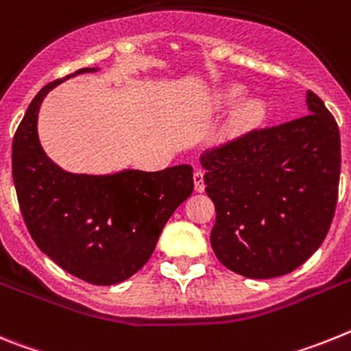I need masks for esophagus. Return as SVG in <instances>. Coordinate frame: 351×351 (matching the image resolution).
Masks as SVG:
<instances>
[{
  "instance_id": "obj_1",
  "label": "esophagus",
  "mask_w": 351,
  "mask_h": 351,
  "mask_svg": "<svg viewBox=\"0 0 351 351\" xmlns=\"http://www.w3.org/2000/svg\"><path fill=\"white\" fill-rule=\"evenodd\" d=\"M194 189H196V193H203L205 191V178H203V171L201 169L194 171Z\"/></svg>"
}]
</instances>
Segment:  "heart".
Masks as SVG:
<instances>
[{
	"label": "heart",
	"mask_w": 351,
	"mask_h": 351,
	"mask_svg": "<svg viewBox=\"0 0 351 351\" xmlns=\"http://www.w3.org/2000/svg\"><path fill=\"white\" fill-rule=\"evenodd\" d=\"M243 97H245V88L240 86V84H231L219 93L217 102L219 106H234ZM265 112H267V109H265V104L261 100L245 99L234 109L233 118H231V129L234 132H245V130L254 129L256 125L261 123Z\"/></svg>",
	"instance_id": "b5f03b06"
}]
</instances>
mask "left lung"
<instances>
[{
	"instance_id": "8db88e82",
	"label": "left lung",
	"mask_w": 351,
	"mask_h": 351,
	"mask_svg": "<svg viewBox=\"0 0 351 351\" xmlns=\"http://www.w3.org/2000/svg\"><path fill=\"white\" fill-rule=\"evenodd\" d=\"M306 104L307 117L251 130L199 157L217 212L210 243L240 276L293 272L328 233L339 187V129L311 90Z\"/></svg>"
}]
</instances>
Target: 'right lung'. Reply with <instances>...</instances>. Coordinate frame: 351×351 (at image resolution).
Wrapping results in <instances>:
<instances>
[{
  "label": "right lung",
  "mask_w": 351,
  "mask_h": 351,
  "mask_svg": "<svg viewBox=\"0 0 351 351\" xmlns=\"http://www.w3.org/2000/svg\"><path fill=\"white\" fill-rule=\"evenodd\" d=\"M81 69L42 88L12 145V176L32 239L72 276L97 286L127 281L150 260L166 222L194 189L189 164L162 171L69 173L45 155L36 120L49 91Z\"/></svg>",
  "instance_id": "right-lung-1"
}]
</instances>
